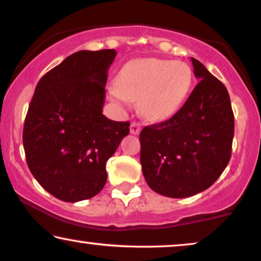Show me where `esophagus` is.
<instances>
[{
  "instance_id": "esophagus-1",
  "label": "esophagus",
  "mask_w": 261,
  "mask_h": 261,
  "mask_svg": "<svg viewBox=\"0 0 261 261\" xmlns=\"http://www.w3.org/2000/svg\"><path fill=\"white\" fill-rule=\"evenodd\" d=\"M130 133L133 135H138L141 133V124L136 123V121H133L130 125Z\"/></svg>"
}]
</instances>
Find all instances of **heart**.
<instances>
[{"label": "heart", "instance_id": "1", "mask_svg": "<svg viewBox=\"0 0 261 261\" xmlns=\"http://www.w3.org/2000/svg\"><path fill=\"white\" fill-rule=\"evenodd\" d=\"M192 81V70L182 62L141 58L120 69L110 96L121 106L138 100V109L145 118L165 120L185 101Z\"/></svg>", "mask_w": 261, "mask_h": 261}]
</instances>
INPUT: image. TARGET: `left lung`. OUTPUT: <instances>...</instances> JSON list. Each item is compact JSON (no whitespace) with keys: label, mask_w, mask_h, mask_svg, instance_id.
I'll use <instances>...</instances> for the list:
<instances>
[{"label":"left lung","mask_w":261,"mask_h":261,"mask_svg":"<svg viewBox=\"0 0 261 261\" xmlns=\"http://www.w3.org/2000/svg\"><path fill=\"white\" fill-rule=\"evenodd\" d=\"M199 80L184 106L168 120L140 134L144 179L156 193L186 198L209 189L231 155L234 113L220 80L191 58Z\"/></svg>","instance_id":"left-lung-1"}]
</instances>
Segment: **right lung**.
<instances>
[{"mask_svg":"<svg viewBox=\"0 0 261 261\" xmlns=\"http://www.w3.org/2000/svg\"><path fill=\"white\" fill-rule=\"evenodd\" d=\"M116 50L75 52L38 82L23 125L26 161L37 181L63 201L89 199L105 186L106 162L128 121L102 114Z\"/></svg>","mask_w":261,"mask_h":261,"instance_id":"right-lung-1","label":"right lung"}]
</instances>
